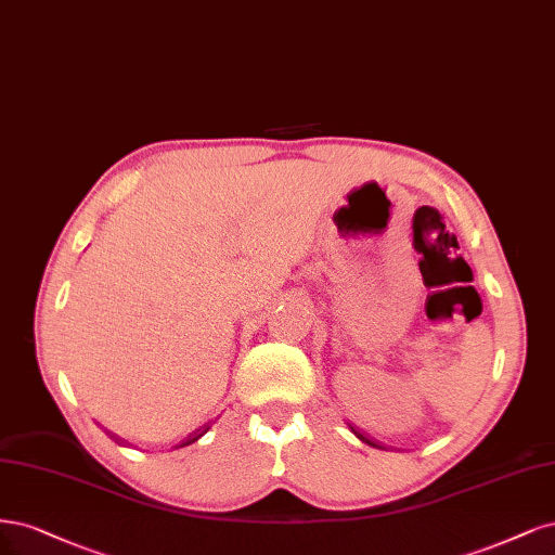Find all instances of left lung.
Masks as SVG:
<instances>
[{"label":"left lung","instance_id":"8db88e82","mask_svg":"<svg viewBox=\"0 0 555 555\" xmlns=\"http://www.w3.org/2000/svg\"><path fill=\"white\" fill-rule=\"evenodd\" d=\"M350 431H352V434H354V436H357V438H360V440H362V442H366V444H371V447H378V444H375V442H373V440H369V438H366V436H364V434H360V431H357V428H354V426H350Z\"/></svg>","mask_w":555,"mask_h":555}]
</instances>
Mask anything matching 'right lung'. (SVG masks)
Returning <instances> with one entry per match:
<instances>
[{
    "label": "right lung",
    "instance_id": "1",
    "mask_svg": "<svg viewBox=\"0 0 555 555\" xmlns=\"http://www.w3.org/2000/svg\"><path fill=\"white\" fill-rule=\"evenodd\" d=\"M207 431H209V424H205V426H201V428H195V431H193L189 438H184V440H182V444H177V447L191 444V442H195V440H198V438H203Z\"/></svg>",
    "mask_w": 555,
    "mask_h": 555
}]
</instances>
